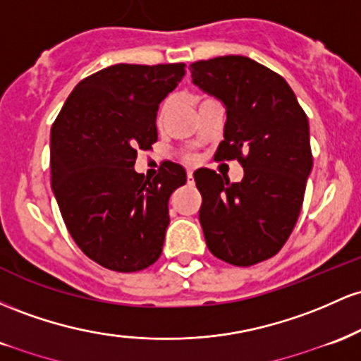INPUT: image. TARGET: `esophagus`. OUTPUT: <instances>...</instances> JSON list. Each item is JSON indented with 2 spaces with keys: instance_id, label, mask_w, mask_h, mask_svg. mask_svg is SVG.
I'll return each mask as SVG.
<instances>
[{
  "instance_id": "34e87169",
  "label": "esophagus",
  "mask_w": 361,
  "mask_h": 361,
  "mask_svg": "<svg viewBox=\"0 0 361 361\" xmlns=\"http://www.w3.org/2000/svg\"><path fill=\"white\" fill-rule=\"evenodd\" d=\"M194 182V173H192V170H189L188 172V184H192Z\"/></svg>"
}]
</instances>
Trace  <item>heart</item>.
Segmentation results:
<instances>
[{
	"label": "heart",
	"mask_w": 361,
	"mask_h": 361,
	"mask_svg": "<svg viewBox=\"0 0 361 361\" xmlns=\"http://www.w3.org/2000/svg\"><path fill=\"white\" fill-rule=\"evenodd\" d=\"M202 100H204V99H201V102H202ZM169 105H170V102H169V100H167V102H165L164 105H161V111H160V117H164V114H165V112H167ZM185 160H188V161H194V160H196V157H194V155H192V153H188V155H185Z\"/></svg>",
	"instance_id": "b5f03b06"
}]
</instances>
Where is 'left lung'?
<instances>
[{
	"label": "left lung",
	"mask_w": 361,
	"mask_h": 361,
	"mask_svg": "<svg viewBox=\"0 0 361 361\" xmlns=\"http://www.w3.org/2000/svg\"><path fill=\"white\" fill-rule=\"evenodd\" d=\"M192 82L226 107L218 160H238L244 179L194 172L206 245L228 264L276 256L300 214L312 170L309 119L283 76L245 56L196 61Z\"/></svg>",
	"instance_id": "1"
}]
</instances>
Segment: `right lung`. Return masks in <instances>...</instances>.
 Instances as JSON below:
<instances>
[{"label": "right lung", "instance_id": "1", "mask_svg": "<svg viewBox=\"0 0 361 361\" xmlns=\"http://www.w3.org/2000/svg\"><path fill=\"white\" fill-rule=\"evenodd\" d=\"M184 63L114 64L75 87L51 128V184L73 240L97 264L135 273L160 257L169 197L185 170L164 160L159 176L135 170L157 143V112Z\"/></svg>", "mask_w": 361, "mask_h": 361}]
</instances>
